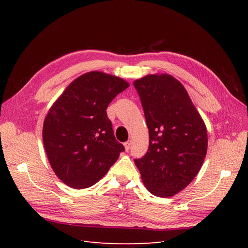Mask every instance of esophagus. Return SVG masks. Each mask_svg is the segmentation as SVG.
<instances>
[{
  "label": "esophagus",
  "mask_w": 248,
  "mask_h": 248,
  "mask_svg": "<svg viewBox=\"0 0 248 248\" xmlns=\"http://www.w3.org/2000/svg\"><path fill=\"white\" fill-rule=\"evenodd\" d=\"M124 146L125 151H128L130 149V146H131V140L125 141V143H124Z\"/></svg>",
  "instance_id": "esophagus-1"
}]
</instances>
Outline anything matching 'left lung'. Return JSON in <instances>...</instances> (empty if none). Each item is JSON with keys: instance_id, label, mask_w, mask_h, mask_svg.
Wrapping results in <instances>:
<instances>
[{"instance_id": "obj_1", "label": "left lung", "mask_w": 248, "mask_h": 248, "mask_svg": "<svg viewBox=\"0 0 248 248\" xmlns=\"http://www.w3.org/2000/svg\"><path fill=\"white\" fill-rule=\"evenodd\" d=\"M149 130V148L134 160L146 188L168 198L197 176L208 149L204 121L186 89L167 73L148 75L133 82Z\"/></svg>"}]
</instances>
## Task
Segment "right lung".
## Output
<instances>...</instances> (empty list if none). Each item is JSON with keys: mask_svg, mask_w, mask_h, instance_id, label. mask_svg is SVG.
<instances>
[{"mask_svg": "<svg viewBox=\"0 0 248 248\" xmlns=\"http://www.w3.org/2000/svg\"><path fill=\"white\" fill-rule=\"evenodd\" d=\"M129 86L119 77L89 71L52 104L43 140L52 170L66 186L82 189L96 184L124 150L115 139L107 108Z\"/></svg>", "mask_w": 248, "mask_h": 248, "instance_id": "obj_1", "label": "right lung"}]
</instances>
